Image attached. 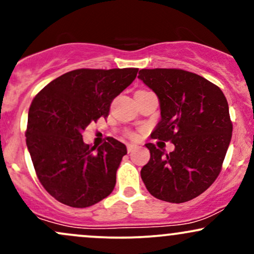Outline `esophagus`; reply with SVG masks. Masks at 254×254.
Segmentation results:
<instances>
[{
	"label": "esophagus",
	"mask_w": 254,
	"mask_h": 254,
	"mask_svg": "<svg viewBox=\"0 0 254 254\" xmlns=\"http://www.w3.org/2000/svg\"><path fill=\"white\" fill-rule=\"evenodd\" d=\"M135 147H136L135 144H131V143L127 144V151H129V153H130V151H132V149H133V148H135Z\"/></svg>",
	"instance_id": "34e87169"
}]
</instances>
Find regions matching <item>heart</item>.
Returning <instances> with one entry per match:
<instances>
[{"label": "heart", "instance_id": "b5f03b06", "mask_svg": "<svg viewBox=\"0 0 254 254\" xmlns=\"http://www.w3.org/2000/svg\"><path fill=\"white\" fill-rule=\"evenodd\" d=\"M130 137H131V138H135V137H136V135H135V133H130V135H129Z\"/></svg>", "mask_w": 254, "mask_h": 254}]
</instances>
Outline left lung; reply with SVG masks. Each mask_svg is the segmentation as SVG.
<instances>
[{"instance_id": "8db88e82", "label": "left lung", "mask_w": 254, "mask_h": 254, "mask_svg": "<svg viewBox=\"0 0 254 254\" xmlns=\"http://www.w3.org/2000/svg\"><path fill=\"white\" fill-rule=\"evenodd\" d=\"M138 78L160 100L161 121L150 137L176 147L168 154L145 144L150 159L141 170L142 180L157 199H193L222 170L233 131L227 99L216 84L183 69H142Z\"/></svg>"}]
</instances>
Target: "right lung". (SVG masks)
I'll use <instances>...</instances> for the list:
<instances>
[{"label": "right lung", "mask_w": 254, "mask_h": 254, "mask_svg": "<svg viewBox=\"0 0 254 254\" xmlns=\"http://www.w3.org/2000/svg\"><path fill=\"white\" fill-rule=\"evenodd\" d=\"M137 68L76 69L55 78L28 110L26 144L43 188L71 208L94 205L113 191L127 147L113 137L95 150L82 139L92 122L109 116L112 100Z\"/></svg>", "instance_id": "add662e5"}]
</instances>
